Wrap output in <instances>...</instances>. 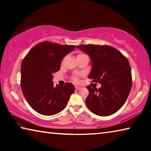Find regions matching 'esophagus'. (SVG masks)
Masks as SVG:
<instances>
[{
    "label": "esophagus",
    "mask_w": 151,
    "mask_h": 151,
    "mask_svg": "<svg viewBox=\"0 0 151 151\" xmlns=\"http://www.w3.org/2000/svg\"><path fill=\"white\" fill-rule=\"evenodd\" d=\"M81 88V86H75V89H76V91H78V90H80Z\"/></svg>",
    "instance_id": "1"
}]
</instances>
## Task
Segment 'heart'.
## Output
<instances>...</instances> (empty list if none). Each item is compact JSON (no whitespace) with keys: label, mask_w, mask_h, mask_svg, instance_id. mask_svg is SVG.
Instances as JSON below:
<instances>
[{"label":"heart","mask_w":151,"mask_h":151,"mask_svg":"<svg viewBox=\"0 0 151 151\" xmlns=\"http://www.w3.org/2000/svg\"><path fill=\"white\" fill-rule=\"evenodd\" d=\"M81 55H84V54H79V55H78V56H81ZM73 81H75V82H78V78L77 77V76H73Z\"/></svg>","instance_id":"heart-1"}]
</instances>
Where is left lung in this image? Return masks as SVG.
Listing matches in <instances>:
<instances>
[{
    "label": "left lung",
    "mask_w": 151,
    "mask_h": 151,
    "mask_svg": "<svg viewBox=\"0 0 151 151\" xmlns=\"http://www.w3.org/2000/svg\"><path fill=\"white\" fill-rule=\"evenodd\" d=\"M76 48L88 54L92 69L88 78L101 87L87 86L86 104L99 116L115 113L127 101L132 87V74L129 60L116 48L107 45H80Z\"/></svg>",
    "instance_id": "left-lung-1"
}]
</instances>
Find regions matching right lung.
<instances>
[{
  "label": "right lung",
  "instance_id": "obj_1",
  "mask_svg": "<svg viewBox=\"0 0 151 151\" xmlns=\"http://www.w3.org/2000/svg\"><path fill=\"white\" fill-rule=\"evenodd\" d=\"M75 48L41 42L33 47L22 60L20 86L28 103L39 114L54 115L65 108L75 91L72 83L54 86L53 74L60 70L61 61Z\"/></svg>",
  "mask_w": 151,
  "mask_h": 151
}]
</instances>
